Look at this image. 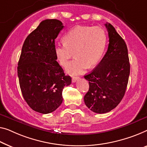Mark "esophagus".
Masks as SVG:
<instances>
[{
	"mask_svg": "<svg viewBox=\"0 0 147 147\" xmlns=\"http://www.w3.org/2000/svg\"><path fill=\"white\" fill-rule=\"evenodd\" d=\"M79 79V77H78V76H73V78H72V82H75L76 80H78Z\"/></svg>",
	"mask_w": 147,
	"mask_h": 147,
	"instance_id": "esophagus-1",
	"label": "esophagus"
}]
</instances>
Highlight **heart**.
<instances>
[{
  "label": "heart",
  "mask_w": 147,
  "mask_h": 147,
  "mask_svg": "<svg viewBox=\"0 0 147 147\" xmlns=\"http://www.w3.org/2000/svg\"><path fill=\"white\" fill-rule=\"evenodd\" d=\"M63 39L65 43L55 46V53L60 64L66 67L74 53L76 57L67 67L71 74L83 73L89 65L97 64L107 43L104 30L97 26H76L65 34Z\"/></svg>",
  "instance_id": "b5f03b06"
}]
</instances>
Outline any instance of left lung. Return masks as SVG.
<instances>
[{
    "label": "left lung",
    "instance_id": "left-lung-1",
    "mask_svg": "<svg viewBox=\"0 0 147 147\" xmlns=\"http://www.w3.org/2000/svg\"><path fill=\"white\" fill-rule=\"evenodd\" d=\"M109 45L104 57L84 78L89 90L84 97L93 112L105 113L114 109L123 98L130 74L128 51L125 41L110 24H105Z\"/></svg>",
    "mask_w": 147,
    "mask_h": 147
}]
</instances>
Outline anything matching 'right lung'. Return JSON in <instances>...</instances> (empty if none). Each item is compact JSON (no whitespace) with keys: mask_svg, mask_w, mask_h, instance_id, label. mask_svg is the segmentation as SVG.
<instances>
[{"mask_svg":"<svg viewBox=\"0 0 147 147\" xmlns=\"http://www.w3.org/2000/svg\"><path fill=\"white\" fill-rule=\"evenodd\" d=\"M64 26L56 19L41 22L25 39L18 63V76L25 101L33 110L47 114L59 107L62 92L71 83L57 62L55 39Z\"/></svg>","mask_w":147,"mask_h":147,"instance_id":"add662e5","label":"right lung"}]
</instances>
